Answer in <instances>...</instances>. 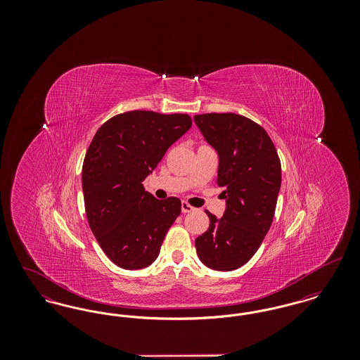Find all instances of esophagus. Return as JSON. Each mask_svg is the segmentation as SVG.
I'll return each mask as SVG.
<instances>
[{
  "instance_id": "34e87169",
  "label": "esophagus",
  "mask_w": 360,
  "mask_h": 360,
  "mask_svg": "<svg viewBox=\"0 0 360 360\" xmlns=\"http://www.w3.org/2000/svg\"><path fill=\"white\" fill-rule=\"evenodd\" d=\"M181 209H182V213H190V212L194 210V207L188 205V202H182L181 204Z\"/></svg>"
}]
</instances>
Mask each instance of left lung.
<instances>
[{"label":"left lung","mask_w":360,"mask_h":360,"mask_svg":"<svg viewBox=\"0 0 360 360\" xmlns=\"http://www.w3.org/2000/svg\"><path fill=\"white\" fill-rule=\"evenodd\" d=\"M206 143L219 156L217 182L223 186V217L206 212L210 224L195 239L206 267L232 271L245 264L267 235L281 188V162L267 132L244 116H194Z\"/></svg>","instance_id":"1"}]
</instances>
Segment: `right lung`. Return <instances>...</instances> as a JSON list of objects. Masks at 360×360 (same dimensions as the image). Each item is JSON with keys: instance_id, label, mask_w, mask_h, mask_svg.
Segmentation results:
<instances>
[{"instance_id": "right-lung-1", "label": "right lung", "mask_w": 360, "mask_h": 360, "mask_svg": "<svg viewBox=\"0 0 360 360\" xmlns=\"http://www.w3.org/2000/svg\"><path fill=\"white\" fill-rule=\"evenodd\" d=\"M190 127L188 115L125 112L106 121L87 148L86 217L106 257L121 269L150 266L181 214L179 198L156 200L141 184Z\"/></svg>"}]
</instances>
